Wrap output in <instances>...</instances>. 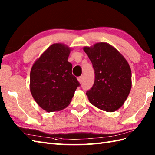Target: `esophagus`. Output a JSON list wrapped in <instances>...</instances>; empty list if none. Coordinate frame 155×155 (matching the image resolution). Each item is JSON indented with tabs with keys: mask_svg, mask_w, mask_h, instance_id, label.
<instances>
[{
	"mask_svg": "<svg viewBox=\"0 0 155 155\" xmlns=\"http://www.w3.org/2000/svg\"><path fill=\"white\" fill-rule=\"evenodd\" d=\"M83 79H84L83 76H81V77H79L78 78V81H79L80 83H83Z\"/></svg>",
	"mask_w": 155,
	"mask_h": 155,
	"instance_id": "esophagus-1",
	"label": "esophagus"
}]
</instances>
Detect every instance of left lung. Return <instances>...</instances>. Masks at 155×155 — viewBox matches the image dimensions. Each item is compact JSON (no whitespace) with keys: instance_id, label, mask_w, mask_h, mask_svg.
Returning <instances> with one entry per match:
<instances>
[{"instance_id":"1","label":"left lung","mask_w":155,"mask_h":155,"mask_svg":"<svg viewBox=\"0 0 155 155\" xmlns=\"http://www.w3.org/2000/svg\"><path fill=\"white\" fill-rule=\"evenodd\" d=\"M94 71L93 86L87 95L100 109L114 112L123 106L131 89V70L126 59L113 46L98 42L83 48Z\"/></svg>"}]
</instances>
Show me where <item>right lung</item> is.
<instances>
[{
    "instance_id": "right-lung-1",
    "label": "right lung",
    "mask_w": 155,
    "mask_h": 155,
    "mask_svg": "<svg viewBox=\"0 0 155 155\" xmlns=\"http://www.w3.org/2000/svg\"><path fill=\"white\" fill-rule=\"evenodd\" d=\"M71 48L63 44L51 45L32 65L30 74L32 96L42 109L61 110L70 104L80 86L68 62Z\"/></svg>"
}]
</instances>
